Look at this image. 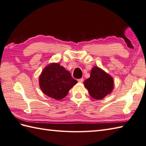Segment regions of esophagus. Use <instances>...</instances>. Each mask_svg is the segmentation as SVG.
Instances as JSON below:
<instances>
[{
    "mask_svg": "<svg viewBox=\"0 0 146 146\" xmlns=\"http://www.w3.org/2000/svg\"><path fill=\"white\" fill-rule=\"evenodd\" d=\"M83 80H84V79H83V78H82L78 79V82L79 83H82V82H83Z\"/></svg>",
    "mask_w": 146,
    "mask_h": 146,
    "instance_id": "obj_1",
    "label": "esophagus"
}]
</instances>
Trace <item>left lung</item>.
<instances>
[{"instance_id":"1","label":"left lung","mask_w":146,"mask_h":146,"mask_svg":"<svg viewBox=\"0 0 146 146\" xmlns=\"http://www.w3.org/2000/svg\"><path fill=\"white\" fill-rule=\"evenodd\" d=\"M90 95L96 100H101L113 89V78L98 66L92 69L90 77L84 82Z\"/></svg>"}]
</instances>
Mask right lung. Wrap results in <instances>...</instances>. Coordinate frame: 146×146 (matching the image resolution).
I'll return each mask as SVG.
<instances>
[{"label": "right lung", "mask_w": 146, "mask_h": 146, "mask_svg": "<svg viewBox=\"0 0 146 146\" xmlns=\"http://www.w3.org/2000/svg\"><path fill=\"white\" fill-rule=\"evenodd\" d=\"M39 86L48 97L61 100L78 83L71 73L58 63H51L43 70L39 79Z\"/></svg>", "instance_id": "1"}]
</instances>
